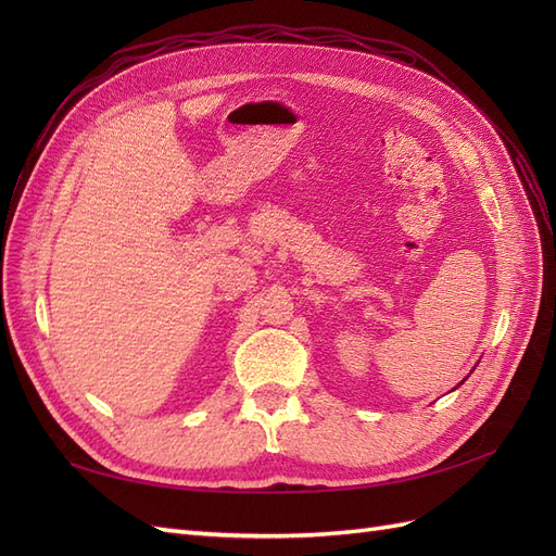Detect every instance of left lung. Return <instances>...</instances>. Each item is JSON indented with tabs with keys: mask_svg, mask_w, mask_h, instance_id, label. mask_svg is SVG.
Segmentation results:
<instances>
[{
	"mask_svg": "<svg viewBox=\"0 0 556 556\" xmlns=\"http://www.w3.org/2000/svg\"><path fill=\"white\" fill-rule=\"evenodd\" d=\"M462 382H464V380H462ZM462 382H459V384H462Z\"/></svg>",
	"mask_w": 556,
	"mask_h": 556,
	"instance_id": "obj_1",
	"label": "left lung"
}]
</instances>
